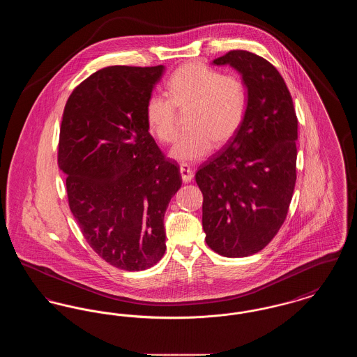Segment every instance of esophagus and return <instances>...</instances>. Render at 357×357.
<instances>
[{
    "label": "esophagus",
    "instance_id": "1",
    "mask_svg": "<svg viewBox=\"0 0 357 357\" xmlns=\"http://www.w3.org/2000/svg\"><path fill=\"white\" fill-rule=\"evenodd\" d=\"M181 175H182L183 182L188 183V182H191V179H192V176H194V172H192V170H191L187 165H182V166H181Z\"/></svg>",
    "mask_w": 357,
    "mask_h": 357
}]
</instances>
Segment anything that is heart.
Segmentation results:
<instances>
[{
	"label": "heart",
	"instance_id": "heart-1",
	"mask_svg": "<svg viewBox=\"0 0 357 357\" xmlns=\"http://www.w3.org/2000/svg\"><path fill=\"white\" fill-rule=\"evenodd\" d=\"M166 95H151L146 102L150 132L162 143L178 135L176 108L187 109L190 128L179 136L171 158L181 163L202 160L213 144L222 146L237 135L248 111V89L236 75H222L204 63H187L166 83Z\"/></svg>",
	"mask_w": 357,
	"mask_h": 357
}]
</instances>
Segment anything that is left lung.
I'll return each instance as SVG.
<instances>
[{"label":"left lung","instance_id":"8db88e82","mask_svg":"<svg viewBox=\"0 0 357 357\" xmlns=\"http://www.w3.org/2000/svg\"><path fill=\"white\" fill-rule=\"evenodd\" d=\"M213 63L242 75L248 111L237 135L199 167L195 181L204 194L206 243L239 258L262 250L288 215L298 121L288 86L268 60L237 50Z\"/></svg>","mask_w":357,"mask_h":357}]
</instances>
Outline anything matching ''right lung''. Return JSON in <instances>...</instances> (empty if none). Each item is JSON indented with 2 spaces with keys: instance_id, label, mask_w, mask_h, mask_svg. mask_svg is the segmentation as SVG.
I'll list each match as a JSON object with an SVG mask.
<instances>
[{
  "instance_id": "right-lung-1",
  "label": "right lung",
  "mask_w": 357,
  "mask_h": 357,
  "mask_svg": "<svg viewBox=\"0 0 357 357\" xmlns=\"http://www.w3.org/2000/svg\"><path fill=\"white\" fill-rule=\"evenodd\" d=\"M165 67L114 66L77 85L66 104L57 162L85 241L127 272L166 252L165 213L182 186L179 166L149 132L146 102Z\"/></svg>"
}]
</instances>
